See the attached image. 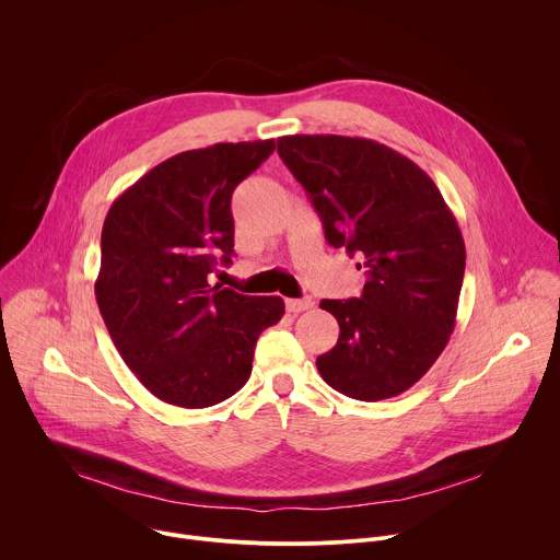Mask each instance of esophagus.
Returning a JSON list of instances; mask_svg holds the SVG:
<instances>
[{"instance_id":"esophagus-1","label":"esophagus","mask_w":560,"mask_h":560,"mask_svg":"<svg viewBox=\"0 0 560 560\" xmlns=\"http://www.w3.org/2000/svg\"><path fill=\"white\" fill-rule=\"evenodd\" d=\"M314 305V301L310 299V296H303V299H288L285 301V307H288V312H303V310H310Z\"/></svg>"}]
</instances>
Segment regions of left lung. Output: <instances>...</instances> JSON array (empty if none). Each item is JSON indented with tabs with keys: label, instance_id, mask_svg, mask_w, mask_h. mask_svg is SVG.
Listing matches in <instances>:
<instances>
[{
	"label": "left lung",
	"instance_id": "left-lung-1",
	"mask_svg": "<svg viewBox=\"0 0 560 560\" xmlns=\"http://www.w3.org/2000/svg\"><path fill=\"white\" fill-rule=\"evenodd\" d=\"M277 152L328 244L363 257L368 275L359 299L322 301L339 322V341L316 359L318 374L359 401L406 392L456 324L465 244L452 210L415 162L372 139L288 135Z\"/></svg>",
	"mask_w": 560,
	"mask_h": 560
}]
</instances>
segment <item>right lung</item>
Instances as JSON below:
<instances>
[{
  "label": "right lung",
  "instance_id": "right-lung-1",
  "mask_svg": "<svg viewBox=\"0 0 560 560\" xmlns=\"http://www.w3.org/2000/svg\"><path fill=\"white\" fill-rule=\"evenodd\" d=\"M275 139L179 152L121 192L104 221L95 296L110 339L162 401L210 408L242 389L259 335L279 324L281 296L210 285L234 253V188Z\"/></svg>",
  "mask_w": 560,
  "mask_h": 560
}]
</instances>
